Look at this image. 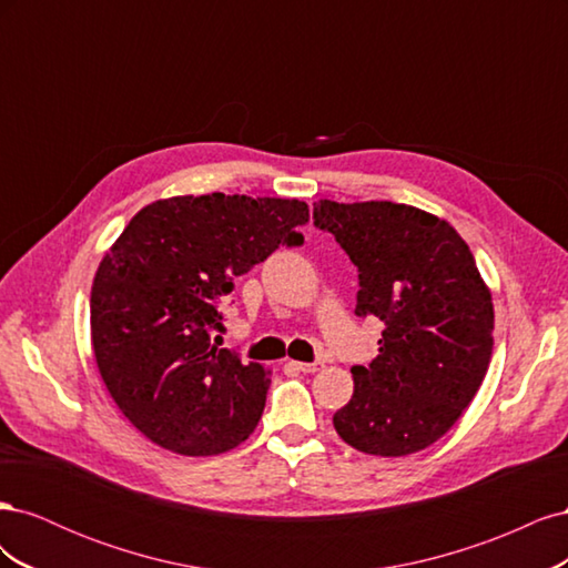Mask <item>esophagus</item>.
<instances>
[{"label":"esophagus","instance_id":"obj_1","mask_svg":"<svg viewBox=\"0 0 568 568\" xmlns=\"http://www.w3.org/2000/svg\"><path fill=\"white\" fill-rule=\"evenodd\" d=\"M291 367H294L296 372H303V374H313L322 367V363H291Z\"/></svg>","mask_w":568,"mask_h":568}]
</instances>
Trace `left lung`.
<instances>
[{
    "mask_svg": "<svg viewBox=\"0 0 568 568\" xmlns=\"http://www.w3.org/2000/svg\"><path fill=\"white\" fill-rule=\"evenodd\" d=\"M357 267V317H379V355L351 367L355 390L334 415L355 450L403 457L428 448L469 407L493 355V301L448 222L393 201H317Z\"/></svg>",
    "mask_w": 568,
    "mask_h": 568,
    "instance_id": "8db88e82",
    "label": "left lung"
}]
</instances>
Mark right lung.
<instances>
[{"instance_id":"obj_1","label":"right lung","mask_w":568,"mask_h":568,"mask_svg":"<svg viewBox=\"0 0 568 568\" xmlns=\"http://www.w3.org/2000/svg\"><path fill=\"white\" fill-rule=\"evenodd\" d=\"M296 199L175 196L146 205L92 284V346L111 398L165 450L220 455L261 422L272 374L217 348L220 303L280 246H301ZM220 338V336H215Z\"/></svg>"}]
</instances>
